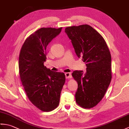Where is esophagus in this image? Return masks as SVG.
Returning <instances> with one entry per match:
<instances>
[{"label": "esophagus", "instance_id": "1", "mask_svg": "<svg viewBox=\"0 0 129 129\" xmlns=\"http://www.w3.org/2000/svg\"><path fill=\"white\" fill-rule=\"evenodd\" d=\"M65 77H66L67 79H69L72 77V74H71L70 73H66L65 74Z\"/></svg>", "mask_w": 129, "mask_h": 129}]
</instances>
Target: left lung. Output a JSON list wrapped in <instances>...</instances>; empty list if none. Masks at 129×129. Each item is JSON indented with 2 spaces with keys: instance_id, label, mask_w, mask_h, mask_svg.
Returning a JSON list of instances; mask_svg holds the SVG:
<instances>
[{
  "instance_id": "8db88e82",
  "label": "left lung",
  "mask_w": 129,
  "mask_h": 129,
  "mask_svg": "<svg viewBox=\"0 0 129 129\" xmlns=\"http://www.w3.org/2000/svg\"><path fill=\"white\" fill-rule=\"evenodd\" d=\"M65 32L75 52L85 63L86 72L74 71L78 82L76 102L85 109L93 108L102 100L111 80V57L103 37L89 25L69 26Z\"/></svg>"
}]
</instances>
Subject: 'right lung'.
Returning a JSON list of instances; mask_svg holds the SVG:
<instances>
[{"label": "right lung", "mask_w": 129, "mask_h": 129, "mask_svg": "<svg viewBox=\"0 0 129 129\" xmlns=\"http://www.w3.org/2000/svg\"><path fill=\"white\" fill-rule=\"evenodd\" d=\"M61 29H38L25 40L19 55V74L24 89L29 100L43 111H52L59 105L65 81L64 73L53 72L44 65L46 47Z\"/></svg>", "instance_id": "right-lung-1"}]
</instances>
